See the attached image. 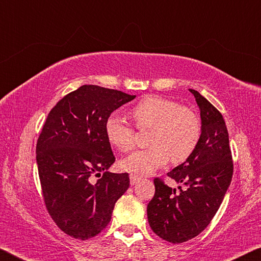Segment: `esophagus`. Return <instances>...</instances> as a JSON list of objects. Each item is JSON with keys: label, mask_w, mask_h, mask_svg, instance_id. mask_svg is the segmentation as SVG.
Returning a JSON list of instances; mask_svg holds the SVG:
<instances>
[{"label": "esophagus", "mask_w": 261, "mask_h": 261, "mask_svg": "<svg viewBox=\"0 0 261 261\" xmlns=\"http://www.w3.org/2000/svg\"><path fill=\"white\" fill-rule=\"evenodd\" d=\"M139 179H140V177H139L138 175L130 174V183H131V185H134V184H136L137 182H139Z\"/></svg>", "instance_id": "obj_1"}]
</instances>
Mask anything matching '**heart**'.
<instances>
[{
  "label": "heart",
  "instance_id": "1",
  "mask_svg": "<svg viewBox=\"0 0 261 261\" xmlns=\"http://www.w3.org/2000/svg\"><path fill=\"white\" fill-rule=\"evenodd\" d=\"M139 130H149L148 148L139 149L121 162L123 169L136 174H149L170 161L180 165L193 155L201 138L198 115L177 101L151 95L130 109ZM105 134L113 147L130 152L135 146L136 129L120 114L113 113L105 123Z\"/></svg>",
  "mask_w": 261,
  "mask_h": 261
}]
</instances>
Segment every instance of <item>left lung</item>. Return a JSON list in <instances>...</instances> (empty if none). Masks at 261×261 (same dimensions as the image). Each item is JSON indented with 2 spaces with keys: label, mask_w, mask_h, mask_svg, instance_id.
Segmentation results:
<instances>
[{
  "label": "left lung",
  "mask_w": 261,
  "mask_h": 261,
  "mask_svg": "<svg viewBox=\"0 0 261 261\" xmlns=\"http://www.w3.org/2000/svg\"><path fill=\"white\" fill-rule=\"evenodd\" d=\"M200 108L201 138L193 155L168 173L187 185L179 192L160 177L154 178L155 193L147 205L152 230L174 244L196 237L211 223L231 182L233 162L222 114L199 92L190 90Z\"/></svg>",
  "instance_id": "1"
}]
</instances>
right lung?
Instances as JSON below:
<instances>
[{"label": "right lung", "mask_w": 261, "mask_h": 261, "mask_svg": "<svg viewBox=\"0 0 261 261\" xmlns=\"http://www.w3.org/2000/svg\"><path fill=\"white\" fill-rule=\"evenodd\" d=\"M136 95L83 85L63 96L47 116L37 141L43 202L62 231L85 241L112 219L115 202L130 185L129 174L107 171L115 156L105 134L114 110ZM100 178L94 179V176Z\"/></svg>", "instance_id": "obj_1"}]
</instances>
